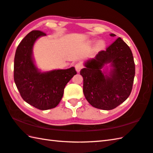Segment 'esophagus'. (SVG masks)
Instances as JSON below:
<instances>
[{"label":"esophagus","mask_w":153,"mask_h":153,"mask_svg":"<svg viewBox=\"0 0 153 153\" xmlns=\"http://www.w3.org/2000/svg\"><path fill=\"white\" fill-rule=\"evenodd\" d=\"M82 67L83 65L81 63H77V64H76V65H75V68H76V70L77 72H79V71L81 70V69L82 68Z\"/></svg>","instance_id":"34e87169"}]
</instances>
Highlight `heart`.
Returning <instances> with one entry per match:
<instances>
[{
    "label": "heart",
    "instance_id": "obj_1",
    "mask_svg": "<svg viewBox=\"0 0 153 153\" xmlns=\"http://www.w3.org/2000/svg\"><path fill=\"white\" fill-rule=\"evenodd\" d=\"M97 45H98L99 46H103V41H100V42H99L97 43Z\"/></svg>",
    "mask_w": 153,
    "mask_h": 153
}]
</instances>
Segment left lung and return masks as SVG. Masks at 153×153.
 I'll list each match as a JSON object with an SVG mask.
<instances>
[{"label":"left lung","instance_id":"8db88e82","mask_svg":"<svg viewBox=\"0 0 153 153\" xmlns=\"http://www.w3.org/2000/svg\"><path fill=\"white\" fill-rule=\"evenodd\" d=\"M111 36H115L110 34ZM110 64V68L106 67ZM80 71L83 91L87 101L95 108L111 110L123 103L132 90L135 74L133 53L119 38L106 50L84 63Z\"/></svg>","mask_w":153,"mask_h":153}]
</instances>
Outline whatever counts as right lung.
<instances>
[{"label":"right lung","instance_id":"right-lung-1","mask_svg":"<svg viewBox=\"0 0 153 153\" xmlns=\"http://www.w3.org/2000/svg\"><path fill=\"white\" fill-rule=\"evenodd\" d=\"M45 33L33 30L23 38L14 56V79L21 97L40 110L54 108L60 102L65 85L77 74L74 67L42 71L35 64L33 47Z\"/></svg>","mask_w":153,"mask_h":153}]
</instances>
